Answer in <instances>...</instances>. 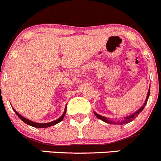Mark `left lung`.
I'll use <instances>...</instances> for the list:
<instances>
[{"instance_id": "1", "label": "left lung", "mask_w": 161, "mask_h": 161, "mask_svg": "<svg viewBox=\"0 0 161 161\" xmlns=\"http://www.w3.org/2000/svg\"><path fill=\"white\" fill-rule=\"evenodd\" d=\"M150 88H149L148 92H147V98H146V101H145V102H144L143 105H142V107L140 108V109H139V110H137L136 112H134L133 114H131V115H128V116L124 117L123 120H122V121H119V122H114V121L110 120V119H108V118H106V117H105V116H102V115H98V114L96 113L95 112H94V115H95V116L97 117V119H101V120H102V121H103V122H106V123H110V124H119V125H122V124H127V123H129V122H132V121L133 120V119H135V118L136 117L137 115H138L139 114H140V112H141L142 110H143L144 107H145V105H147V101H148L149 97H150Z\"/></svg>"}]
</instances>
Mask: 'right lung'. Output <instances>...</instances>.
Listing matches in <instances>:
<instances>
[{"label": "right lung", "instance_id": "right-lung-1", "mask_svg": "<svg viewBox=\"0 0 161 161\" xmlns=\"http://www.w3.org/2000/svg\"><path fill=\"white\" fill-rule=\"evenodd\" d=\"M13 108V110L14 111V112L16 113V115L19 117V119H21V120H22L23 122H24L25 123L27 124V125H31V126H33V127H36V128H48V127H50V126H52V125H56V124L59 123V122H60L61 121L64 119V118L66 115V112H67V106H66L65 109H64V113H63V115H61V116L59 117L58 119H56V120H55V121H53V122H47V123H38V122H32V121H31V120H29V119H26V118L23 117L22 115H20L17 111H15V109H14V108Z\"/></svg>", "mask_w": 161, "mask_h": 161}]
</instances>
